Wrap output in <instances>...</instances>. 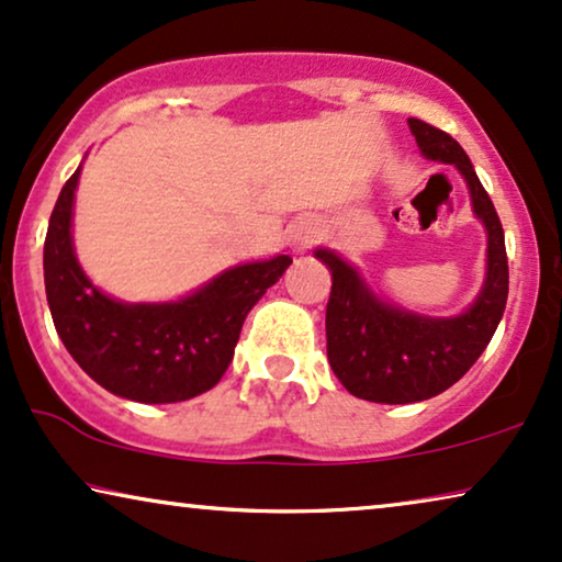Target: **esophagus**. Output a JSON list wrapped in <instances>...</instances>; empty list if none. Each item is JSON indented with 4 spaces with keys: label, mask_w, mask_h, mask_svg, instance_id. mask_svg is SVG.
I'll use <instances>...</instances> for the list:
<instances>
[{
    "label": "esophagus",
    "mask_w": 562,
    "mask_h": 562,
    "mask_svg": "<svg viewBox=\"0 0 562 562\" xmlns=\"http://www.w3.org/2000/svg\"><path fill=\"white\" fill-rule=\"evenodd\" d=\"M319 237V227L314 225L312 220H304V222H296L294 227H291V245H294L296 250H304L310 248V245L317 240Z\"/></svg>",
    "instance_id": "esophagus-1"
}]
</instances>
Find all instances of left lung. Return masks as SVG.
<instances>
[{
	"label": "left lung",
	"mask_w": 562,
	"mask_h": 562,
	"mask_svg": "<svg viewBox=\"0 0 562 562\" xmlns=\"http://www.w3.org/2000/svg\"><path fill=\"white\" fill-rule=\"evenodd\" d=\"M422 156L452 164L468 183L473 214L486 227V279L473 304L452 317H429L386 302L340 252L317 248L333 273L327 302V360L352 396L375 404H414L463 379L502 322L509 294L504 229L471 158L448 133L409 117Z\"/></svg>",
	"instance_id": "left-lung-1"
}]
</instances>
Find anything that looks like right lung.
<instances>
[{
	"mask_svg": "<svg viewBox=\"0 0 562 562\" xmlns=\"http://www.w3.org/2000/svg\"><path fill=\"white\" fill-rule=\"evenodd\" d=\"M81 166L60 189L43 248L45 296L71 358L114 396L140 404L187 402L225 375L258 299L291 266L289 256L227 268L173 302H120L97 289L74 250V199Z\"/></svg>",
	"mask_w": 562,
	"mask_h": 562,
	"instance_id": "right-lung-1",
	"label": "right lung"
}]
</instances>
